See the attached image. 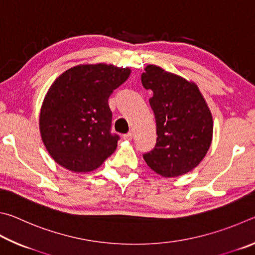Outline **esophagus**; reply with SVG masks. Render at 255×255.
I'll return each mask as SVG.
<instances>
[{
  "instance_id": "1",
  "label": "esophagus",
  "mask_w": 255,
  "mask_h": 255,
  "mask_svg": "<svg viewBox=\"0 0 255 255\" xmlns=\"http://www.w3.org/2000/svg\"><path fill=\"white\" fill-rule=\"evenodd\" d=\"M132 137H133V133L132 132H128V133H127V134L123 135V139L124 140H128V141H131Z\"/></svg>"
}]
</instances>
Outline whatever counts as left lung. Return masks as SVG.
I'll return each mask as SVG.
<instances>
[{"mask_svg": "<svg viewBox=\"0 0 255 255\" xmlns=\"http://www.w3.org/2000/svg\"><path fill=\"white\" fill-rule=\"evenodd\" d=\"M141 76L157 124V143L143 154L146 164L164 178L179 177L205 158L213 140V116L197 85L161 67L148 65Z\"/></svg>", "mask_w": 255, "mask_h": 255, "instance_id": "1", "label": "left lung"}]
</instances>
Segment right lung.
I'll return each mask as SVG.
<instances>
[{"label":"right lung","mask_w":255,"mask_h":255,"mask_svg":"<svg viewBox=\"0 0 255 255\" xmlns=\"http://www.w3.org/2000/svg\"><path fill=\"white\" fill-rule=\"evenodd\" d=\"M131 74L114 65H78L49 87L39 115L40 134L51 158L73 172L101 167L116 150L109 97Z\"/></svg>","instance_id":"obj_1"}]
</instances>
